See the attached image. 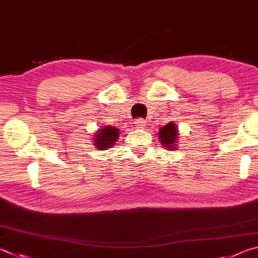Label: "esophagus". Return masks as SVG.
I'll list each match as a JSON object with an SVG mask.
<instances>
[{
    "mask_svg": "<svg viewBox=\"0 0 258 258\" xmlns=\"http://www.w3.org/2000/svg\"><path fill=\"white\" fill-rule=\"evenodd\" d=\"M134 125H135V128H143L145 127V125H147V121H145L144 118H138L135 119Z\"/></svg>",
    "mask_w": 258,
    "mask_h": 258,
    "instance_id": "34e87169",
    "label": "esophagus"
}]
</instances>
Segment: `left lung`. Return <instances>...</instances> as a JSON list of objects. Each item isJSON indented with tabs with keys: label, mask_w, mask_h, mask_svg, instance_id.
Here are the masks:
<instances>
[{
	"label": "left lung",
	"mask_w": 258,
	"mask_h": 258,
	"mask_svg": "<svg viewBox=\"0 0 258 258\" xmlns=\"http://www.w3.org/2000/svg\"><path fill=\"white\" fill-rule=\"evenodd\" d=\"M177 137V127L172 123H168L159 132V138H160V141L163 144V147H167L170 150H174L176 148L175 143Z\"/></svg>",
	"instance_id": "8db88e82"
}]
</instances>
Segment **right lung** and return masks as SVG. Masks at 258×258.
<instances>
[{
  "label": "right lung",
  "instance_id": "right-lung-1",
  "mask_svg": "<svg viewBox=\"0 0 258 258\" xmlns=\"http://www.w3.org/2000/svg\"><path fill=\"white\" fill-rule=\"evenodd\" d=\"M118 130L115 128L114 126H106L105 128L99 130L95 135V147L100 150H105L107 148H111V145L118 140Z\"/></svg>",
  "mask_w": 258,
  "mask_h": 258
}]
</instances>
